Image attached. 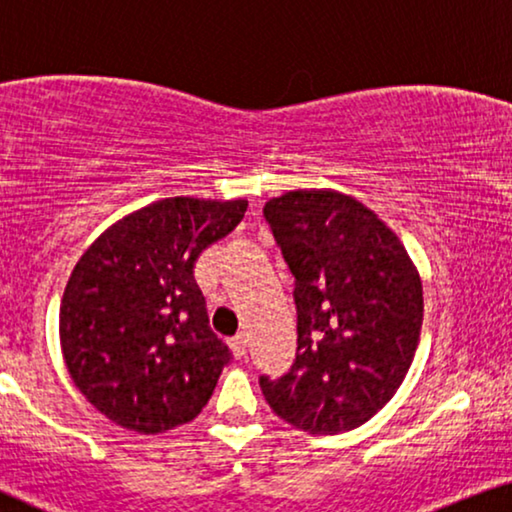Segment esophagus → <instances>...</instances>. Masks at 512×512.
I'll list each match as a JSON object with an SVG mask.
<instances>
[{
    "label": "esophagus",
    "instance_id": "1",
    "mask_svg": "<svg viewBox=\"0 0 512 512\" xmlns=\"http://www.w3.org/2000/svg\"><path fill=\"white\" fill-rule=\"evenodd\" d=\"M246 342H248V338H246V333H236L234 335V338H232V349H234V354L236 356H239V358H243V356H246Z\"/></svg>",
    "mask_w": 512,
    "mask_h": 512
}]
</instances>
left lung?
Here are the masks:
<instances>
[{
	"label": "left lung",
	"mask_w": 512,
	"mask_h": 512,
	"mask_svg": "<svg viewBox=\"0 0 512 512\" xmlns=\"http://www.w3.org/2000/svg\"><path fill=\"white\" fill-rule=\"evenodd\" d=\"M294 276L296 361L259 379L276 414L308 434L370 421L414 361L423 282L407 248L375 211L333 188H299L264 204Z\"/></svg>",
	"instance_id": "obj_1"
}]
</instances>
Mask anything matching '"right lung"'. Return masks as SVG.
<instances>
[{
	"label": "right lung",
	"instance_id": "add662e5",
	"mask_svg": "<svg viewBox=\"0 0 512 512\" xmlns=\"http://www.w3.org/2000/svg\"><path fill=\"white\" fill-rule=\"evenodd\" d=\"M248 200L167 197L110 225L75 264L59 342L80 393L126 430L158 434L209 402L230 349L209 326L193 266Z\"/></svg>",
	"mask_w": 512,
	"mask_h": 512
}]
</instances>
